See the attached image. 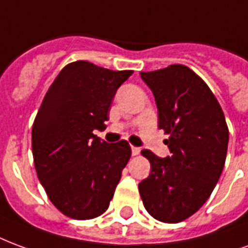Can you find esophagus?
Instances as JSON below:
<instances>
[{
  "label": "esophagus",
  "instance_id": "1",
  "mask_svg": "<svg viewBox=\"0 0 248 248\" xmlns=\"http://www.w3.org/2000/svg\"><path fill=\"white\" fill-rule=\"evenodd\" d=\"M137 155H140V148L132 146V156H137Z\"/></svg>",
  "mask_w": 248,
  "mask_h": 248
}]
</instances>
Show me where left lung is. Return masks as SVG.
Returning a JSON list of instances; mask_svg holds the SVG:
<instances>
[{"label": "left lung", "mask_w": 248, "mask_h": 248, "mask_svg": "<svg viewBox=\"0 0 248 248\" xmlns=\"http://www.w3.org/2000/svg\"><path fill=\"white\" fill-rule=\"evenodd\" d=\"M140 75L155 95L170 156L141 152L151 174L139 191L155 219L178 223L200 210L214 190L225 166L229 128L214 93L189 67L171 64Z\"/></svg>", "instance_id": "obj_1"}]
</instances>
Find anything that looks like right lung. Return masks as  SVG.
<instances>
[{"label": "right lung", "instance_id": "obj_1", "mask_svg": "<svg viewBox=\"0 0 248 248\" xmlns=\"http://www.w3.org/2000/svg\"><path fill=\"white\" fill-rule=\"evenodd\" d=\"M132 74L72 62L39 107L31 131L37 176L52 205L72 219L102 216L131 158L125 140L108 144L92 132L106 128L117 88Z\"/></svg>", "mask_w": 248, "mask_h": 248}]
</instances>
